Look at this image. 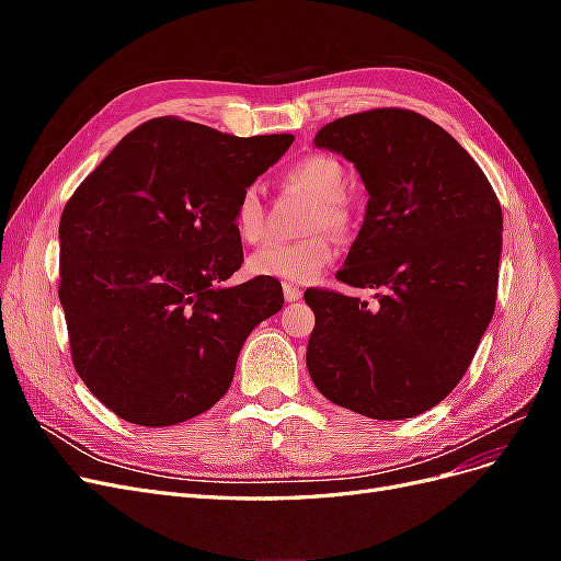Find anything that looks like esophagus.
Wrapping results in <instances>:
<instances>
[{
  "instance_id": "esophagus-1",
  "label": "esophagus",
  "mask_w": 561,
  "mask_h": 561,
  "mask_svg": "<svg viewBox=\"0 0 561 561\" xmlns=\"http://www.w3.org/2000/svg\"><path fill=\"white\" fill-rule=\"evenodd\" d=\"M283 295L287 301H299L304 297V290L299 285H293V283H283Z\"/></svg>"
}]
</instances>
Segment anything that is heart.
<instances>
[{
	"label": "heart",
	"instance_id": "b5f03b06",
	"mask_svg": "<svg viewBox=\"0 0 561 561\" xmlns=\"http://www.w3.org/2000/svg\"><path fill=\"white\" fill-rule=\"evenodd\" d=\"M285 182L316 198L309 229H344L348 225V173L332 154H309L285 171ZM233 229L245 243H257L266 233V208L254 184L243 186L233 203ZM336 254L328 233H313L301 241H271L248 260L250 274L283 283H309L325 271Z\"/></svg>",
	"mask_w": 561,
	"mask_h": 561
}]
</instances>
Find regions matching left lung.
Returning a JSON list of instances; mask_svg holds the SVG:
<instances>
[{
    "label": "left lung",
    "mask_w": 561,
    "mask_h": 561,
    "mask_svg": "<svg viewBox=\"0 0 561 561\" xmlns=\"http://www.w3.org/2000/svg\"><path fill=\"white\" fill-rule=\"evenodd\" d=\"M316 147L353 161L369 194L336 278L377 304L311 287L309 375L369 419H412L463 379L494 316L503 213L482 168L412 110L377 107L322 126Z\"/></svg>",
    "instance_id": "1"
}]
</instances>
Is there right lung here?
I'll use <instances>...</instances> for the list:
<instances>
[{"label": "right lung", "mask_w": 561, "mask_h": 561, "mask_svg": "<svg viewBox=\"0 0 561 561\" xmlns=\"http://www.w3.org/2000/svg\"><path fill=\"white\" fill-rule=\"evenodd\" d=\"M290 133L236 138L159 116L118 142L60 217L58 297L81 381L138 426H175L222 398L280 283L225 287L243 264L233 203Z\"/></svg>", "instance_id": "right-lung-1"}]
</instances>
